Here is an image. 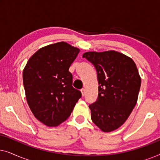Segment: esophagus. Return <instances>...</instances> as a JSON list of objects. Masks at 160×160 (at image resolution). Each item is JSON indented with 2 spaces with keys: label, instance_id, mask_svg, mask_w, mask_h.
<instances>
[{
  "label": "esophagus",
  "instance_id": "1",
  "mask_svg": "<svg viewBox=\"0 0 160 160\" xmlns=\"http://www.w3.org/2000/svg\"><path fill=\"white\" fill-rule=\"evenodd\" d=\"M81 92H82V96H84L85 94H86V89L84 88H82L81 89Z\"/></svg>",
  "mask_w": 160,
  "mask_h": 160
}]
</instances>
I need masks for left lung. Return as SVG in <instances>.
<instances>
[{
  "instance_id": "obj_1",
  "label": "left lung",
  "mask_w": 160,
  "mask_h": 160,
  "mask_svg": "<svg viewBox=\"0 0 160 160\" xmlns=\"http://www.w3.org/2000/svg\"><path fill=\"white\" fill-rule=\"evenodd\" d=\"M95 66L98 97L89 106L92 122L103 132L123 124L136 105L141 79L132 59L116 51L88 52L83 54Z\"/></svg>"
}]
</instances>
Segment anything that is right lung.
<instances>
[{"mask_svg": "<svg viewBox=\"0 0 160 160\" xmlns=\"http://www.w3.org/2000/svg\"><path fill=\"white\" fill-rule=\"evenodd\" d=\"M79 49L66 42L38 49L23 71L26 99L35 117L55 127L70 117L82 92L73 88L69 68Z\"/></svg>", "mask_w": 160, "mask_h": 160, "instance_id": "obj_1", "label": "right lung"}]
</instances>
